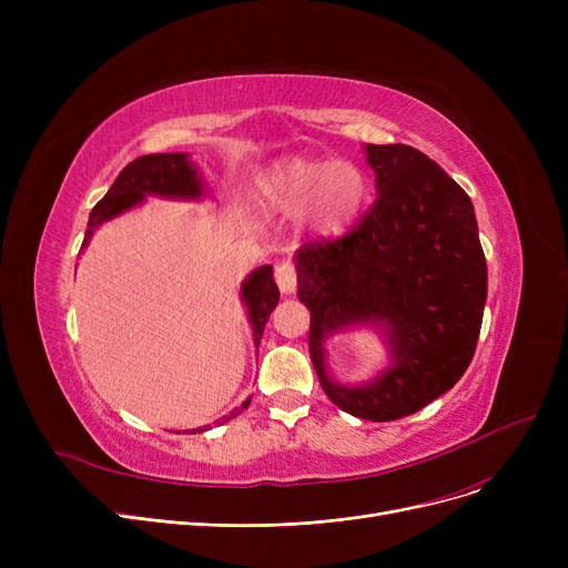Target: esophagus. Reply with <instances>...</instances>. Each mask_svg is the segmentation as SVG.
<instances>
[{
    "label": "esophagus",
    "mask_w": 568,
    "mask_h": 568,
    "mask_svg": "<svg viewBox=\"0 0 568 568\" xmlns=\"http://www.w3.org/2000/svg\"><path fill=\"white\" fill-rule=\"evenodd\" d=\"M274 278L283 294H292L296 290V268L292 262H278L274 266Z\"/></svg>",
    "instance_id": "1"
}]
</instances>
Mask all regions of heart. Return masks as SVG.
I'll return each instance as SVG.
<instances>
[{
    "mask_svg": "<svg viewBox=\"0 0 568 568\" xmlns=\"http://www.w3.org/2000/svg\"><path fill=\"white\" fill-rule=\"evenodd\" d=\"M262 191L283 212H308L317 232L341 234L362 214L368 182L349 161L290 159L264 176Z\"/></svg>",
    "mask_w": 568,
    "mask_h": 568,
    "instance_id": "1",
    "label": "heart"
}]
</instances>
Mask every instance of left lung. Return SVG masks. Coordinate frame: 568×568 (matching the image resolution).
<instances>
[{"mask_svg": "<svg viewBox=\"0 0 568 568\" xmlns=\"http://www.w3.org/2000/svg\"><path fill=\"white\" fill-rule=\"evenodd\" d=\"M366 154L379 195L349 232L296 251V287L324 394L359 419L394 422L467 371L488 268L471 200L449 174L407 144H368ZM356 321L387 324L397 364L371 385L341 387L325 375L321 343Z\"/></svg>", "mask_w": 568, "mask_h": 568, "instance_id": "left-lung-1", "label": "left lung"}]
</instances>
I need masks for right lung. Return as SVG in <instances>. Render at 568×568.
<instances>
[{
  "instance_id": "right-lung-1",
  "label": "right lung",
  "mask_w": 568,
  "mask_h": 568,
  "mask_svg": "<svg viewBox=\"0 0 568 568\" xmlns=\"http://www.w3.org/2000/svg\"><path fill=\"white\" fill-rule=\"evenodd\" d=\"M144 193L168 197H200L202 184L186 154H146L131 161L122 172H119L105 197L99 200L92 209V214H89L82 248L87 246V242L92 239L94 230L101 223L142 202ZM242 296L248 306L255 345H260L264 324L278 304V287L274 281L272 266L255 268L248 281L242 285ZM242 407H248V400ZM232 416H236V412H230V416H223V419H232ZM193 433H200V428Z\"/></svg>"
}]
</instances>
